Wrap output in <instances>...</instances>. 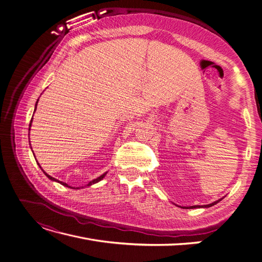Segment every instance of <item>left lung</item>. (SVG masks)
Returning <instances> with one entry per match:
<instances>
[{
    "instance_id": "8db88e82",
    "label": "left lung",
    "mask_w": 262,
    "mask_h": 262,
    "mask_svg": "<svg viewBox=\"0 0 262 262\" xmlns=\"http://www.w3.org/2000/svg\"><path fill=\"white\" fill-rule=\"evenodd\" d=\"M222 199H220V200H217V201H215V202H213V203H210V204H207V206H203V207H200V206H194V207H189V209H194V208H210V207H212V206H214V204H216L217 202H220ZM187 209V208H186Z\"/></svg>"
}]
</instances>
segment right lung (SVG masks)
Returning <instances> with one entry per match:
<instances>
[{"mask_svg":"<svg viewBox=\"0 0 262 262\" xmlns=\"http://www.w3.org/2000/svg\"><path fill=\"white\" fill-rule=\"evenodd\" d=\"M37 103H38V99H37ZM37 103H36V105L35 106H37ZM35 109H36V107H35ZM31 124H32V120H31V122H30V126H31ZM29 130H30V128H29ZM43 173L46 174L50 180H52V181H55V182H59V183H61L62 185H64V186H67V187H71V186H68L66 183H64V182H61V181H59V180H56V179H54V178H52V177H50L49 174H47L46 172L43 171ZM106 176V173H104V174H101L99 178H97V179H95V180H93V181H91V182H89L88 183V186H91L92 184H95V183H97V182H99L100 180H103L104 179V177ZM71 188H74V187H71ZM77 188H79V187H77Z\"/></svg>","mask_w":262,"mask_h":262,"instance_id":"obj_1","label":"right lung"}]
</instances>
